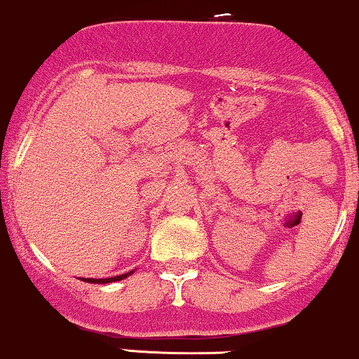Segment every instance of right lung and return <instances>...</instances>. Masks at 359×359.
<instances>
[{
    "mask_svg": "<svg viewBox=\"0 0 359 359\" xmlns=\"http://www.w3.org/2000/svg\"><path fill=\"white\" fill-rule=\"evenodd\" d=\"M130 273H134V271H130L128 273H121V276H116V277H109V279H90V277H88V279H80V280L88 282V284H111V282L126 279V277H129Z\"/></svg>",
    "mask_w": 359,
    "mask_h": 359,
    "instance_id": "1",
    "label": "right lung"
}]
</instances>
